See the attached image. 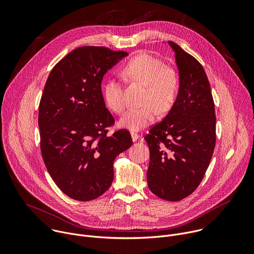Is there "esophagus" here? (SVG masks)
<instances>
[{"instance_id": "esophagus-1", "label": "esophagus", "mask_w": 254, "mask_h": 254, "mask_svg": "<svg viewBox=\"0 0 254 254\" xmlns=\"http://www.w3.org/2000/svg\"><path fill=\"white\" fill-rule=\"evenodd\" d=\"M130 135H131V138H132V140H133V141L137 140V139L140 137V135H139L138 133H136V132H131V133H130Z\"/></svg>"}]
</instances>
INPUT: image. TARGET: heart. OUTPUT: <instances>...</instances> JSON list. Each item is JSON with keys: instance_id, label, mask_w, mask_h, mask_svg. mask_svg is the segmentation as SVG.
<instances>
[{"instance_id": "1", "label": "heart", "mask_w": 254, "mask_h": 254, "mask_svg": "<svg viewBox=\"0 0 254 254\" xmlns=\"http://www.w3.org/2000/svg\"><path fill=\"white\" fill-rule=\"evenodd\" d=\"M123 75L139 84L146 85L144 104L141 107L127 110L120 119V126L137 131L154 123L157 106L161 112L169 111L179 90V78L172 68L158 58L142 53L130 59L122 70ZM103 98L107 107L115 113H122L125 108L123 86L116 79L108 80L103 88Z\"/></svg>"}]
</instances>
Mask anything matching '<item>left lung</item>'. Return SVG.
I'll return each instance as SVG.
<instances>
[{
    "mask_svg": "<svg viewBox=\"0 0 254 254\" xmlns=\"http://www.w3.org/2000/svg\"><path fill=\"white\" fill-rule=\"evenodd\" d=\"M179 70L177 98L165 119L144 136L150 149L148 186L159 198L180 201L199 186L216 141L210 83L200 62L168 42Z\"/></svg>",
    "mask_w": 254,
    "mask_h": 254,
    "instance_id": "left-lung-1",
    "label": "left lung"
}]
</instances>
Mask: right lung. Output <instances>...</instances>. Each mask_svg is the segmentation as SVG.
I'll return each mask as SVG.
<instances>
[{
  "label": "right lung",
  "instance_id": "1",
  "mask_svg": "<svg viewBox=\"0 0 254 254\" xmlns=\"http://www.w3.org/2000/svg\"><path fill=\"white\" fill-rule=\"evenodd\" d=\"M128 54L105 47L74 49L51 70L39 104L40 148L48 173L71 199L90 201L114 181V162L127 150V129L107 135L115 119L105 107L101 81Z\"/></svg>",
  "mask_w": 254,
  "mask_h": 254
}]
</instances>
